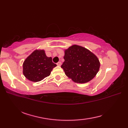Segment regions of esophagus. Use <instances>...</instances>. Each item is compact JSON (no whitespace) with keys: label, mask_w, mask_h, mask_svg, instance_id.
I'll list each match as a JSON object with an SVG mask.
<instances>
[{"label":"esophagus","mask_w":128,"mask_h":128,"mask_svg":"<svg viewBox=\"0 0 128 128\" xmlns=\"http://www.w3.org/2000/svg\"><path fill=\"white\" fill-rule=\"evenodd\" d=\"M56 65H57V66H60L61 65H62V62H58L56 63Z\"/></svg>","instance_id":"esophagus-1"}]
</instances>
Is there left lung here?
Returning <instances> with one entry per match:
<instances>
[{"instance_id": "obj_1", "label": "left lung", "mask_w": 128, "mask_h": 128, "mask_svg": "<svg viewBox=\"0 0 128 128\" xmlns=\"http://www.w3.org/2000/svg\"><path fill=\"white\" fill-rule=\"evenodd\" d=\"M62 65L65 74L77 83H86L93 78L100 69L97 57L86 48L73 45L65 50Z\"/></svg>"}]
</instances>
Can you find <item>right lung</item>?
Segmentation results:
<instances>
[{
	"label": "right lung",
	"instance_id": "add662e5",
	"mask_svg": "<svg viewBox=\"0 0 128 128\" xmlns=\"http://www.w3.org/2000/svg\"><path fill=\"white\" fill-rule=\"evenodd\" d=\"M56 66L52 58L46 56L44 50H36L24 61L23 74L28 80L38 82L48 76Z\"/></svg>",
	"mask_w": 128,
	"mask_h": 128
}]
</instances>
